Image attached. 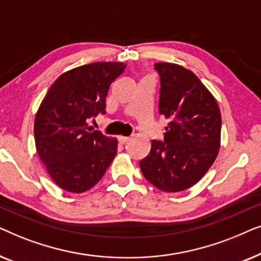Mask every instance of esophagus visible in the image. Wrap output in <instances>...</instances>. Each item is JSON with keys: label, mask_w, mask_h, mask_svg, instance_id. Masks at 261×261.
<instances>
[{"label": "esophagus", "mask_w": 261, "mask_h": 261, "mask_svg": "<svg viewBox=\"0 0 261 261\" xmlns=\"http://www.w3.org/2000/svg\"><path fill=\"white\" fill-rule=\"evenodd\" d=\"M117 139H119L120 144H126V142H128V141L130 140V139L128 138V137H122V135H120V137L117 138Z\"/></svg>", "instance_id": "34e87169"}]
</instances>
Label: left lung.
I'll return each instance as SVG.
<instances>
[{
  "label": "left lung",
  "mask_w": 261,
  "mask_h": 261,
  "mask_svg": "<svg viewBox=\"0 0 261 261\" xmlns=\"http://www.w3.org/2000/svg\"><path fill=\"white\" fill-rule=\"evenodd\" d=\"M160 76L159 113L170 120L164 141L152 140L140 162L149 183L165 192L195 185L215 162L221 145V113L215 97L192 71L155 63Z\"/></svg>",
  "instance_id": "1"
}]
</instances>
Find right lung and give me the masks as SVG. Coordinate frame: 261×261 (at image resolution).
<instances>
[{
  "label": "right lung",
  "mask_w": 261,
  "mask_h": 261,
  "mask_svg": "<svg viewBox=\"0 0 261 261\" xmlns=\"http://www.w3.org/2000/svg\"><path fill=\"white\" fill-rule=\"evenodd\" d=\"M126 64L99 62L66 71L46 92L34 120L35 147L53 181L82 194L95 187L117 152V139L88 127L106 114L110 85Z\"/></svg>",
  "instance_id": "add662e5"
}]
</instances>
